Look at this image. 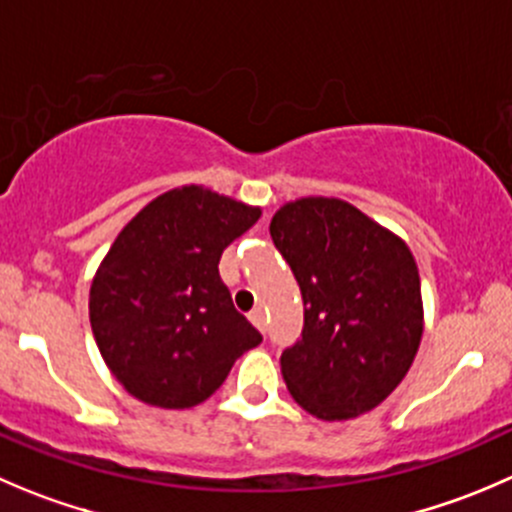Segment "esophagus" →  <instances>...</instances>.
<instances>
[{
  "label": "esophagus",
  "instance_id": "34e87169",
  "mask_svg": "<svg viewBox=\"0 0 512 512\" xmlns=\"http://www.w3.org/2000/svg\"><path fill=\"white\" fill-rule=\"evenodd\" d=\"M250 322L257 327V330H265V310L257 307V310L250 312Z\"/></svg>",
  "mask_w": 512,
  "mask_h": 512
}]
</instances>
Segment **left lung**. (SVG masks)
Masks as SVG:
<instances>
[{
  "label": "left lung",
  "instance_id": "obj_1",
  "mask_svg": "<svg viewBox=\"0 0 512 512\" xmlns=\"http://www.w3.org/2000/svg\"><path fill=\"white\" fill-rule=\"evenodd\" d=\"M270 235L305 302L302 340L280 357L285 385L320 420L377 408L408 375L423 340V292L403 237L337 197H300Z\"/></svg>",
  "mask_w": 512,
  "mask_h": 512
}]
</instances>
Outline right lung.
Wrapping results in <instances>:
<instances>
[{"label": "right lung", "instance_id": "right-lung-1", "mask_svg": "<svg viewBox=\"0 0 512 512\" xmlns=\"http://www.w3.org/2000/svg\"><path fill=\"white\" fill-rule=\"evenodd\" d=\"M260 215L257 205L182 185L122 227L92 277L89 322L104 365L132 398L195 408L260 345L217 270L222 250Z\"/></svg>", "mask_w": 512, "mask_h": 512}]
</instances>
